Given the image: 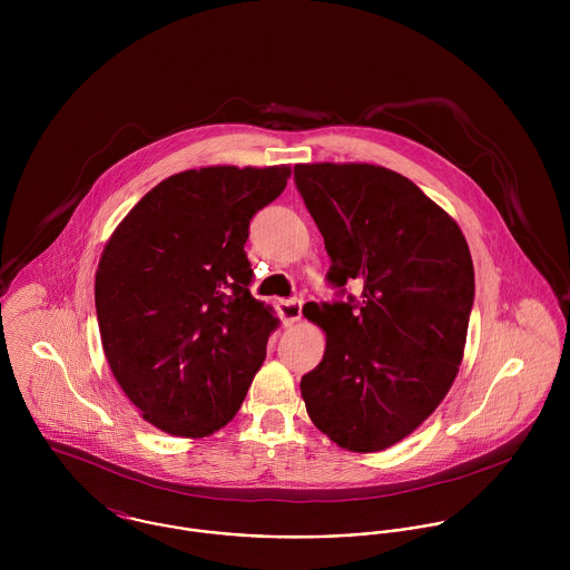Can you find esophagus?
<instances>
[{
	"label": "esophagus",
	"mask_w": 570,
	"mask_h": 570,
	"mask_svg": "<svg viewBox=\"0 0 570 570\" xmlns=\"http://www.w3.org/2000/svg\"><path fill=\"white\" fill-rule=\"evenodd\" d=\"M276 309H278V314H281L283 325L292 326L294 323H298V321H301V316H303V301H298V298L278 301Z\"/></svg>",
	"instance_id": "1"
}]
</instances>
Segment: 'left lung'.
<instances>
[{
	"instance_id": "8db88e82",
	"label": "left lung",
	"mask_w": 570,
	"mask_h": 570,
	"mask_svg": "<svg viewBox=\"0 0 570 570\" xmlns=\"http://www.w3.org/2000/svg\"><path fill=\"white\" fill-rule=\"evenodd\" d=\"M331 258L335 287L362 296L316 305L323 362L301 380L314 425L344 450L380 452L414 432L463 362L474 265L459 224L407 177L375 164L294 166Z\"/></svg>"
}]
</instances>
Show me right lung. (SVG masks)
<instances>
[{
  "instance_id": "1",
  "label": "right lung",
  "mask_w": 570,
  "mask_h": 570,
  "mask_svg": "<svg viewBox=\"0 0 570 570\" xmlns=\"http://www.w3.org/2000/svg\"><path fill=\"white\" fill-rule=\"evenodd\" d=\"M292 168L204 166L151 188L105 245L94 283L109 368L142 419L202 439L244 404L278 326L252 298L244 245Z\"/></svg>"
}]
</instances>
